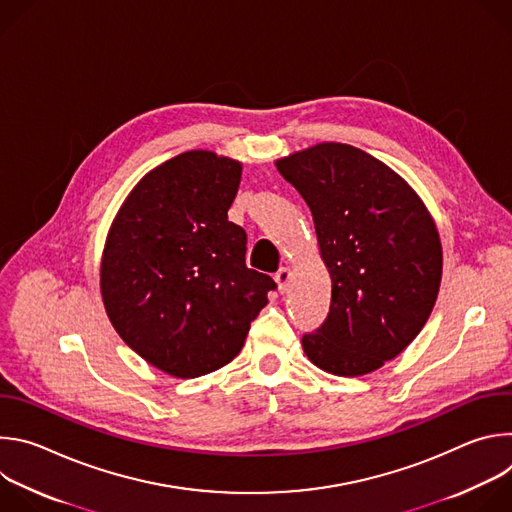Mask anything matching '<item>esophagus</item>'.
Here are the masks:
<instances>
[{
  "mask_svg": "<svg viewBox=\"0 0 512 512\" xmlns=\"http://www.w3.org/2000/svg\"><path fill=\"white\" fill-rule=\"evenodd\" d=\"M289 277H291V273H289V269L287 267H281L277 273H275V281H277V289L283 291L287 289V283H289Z\"/></svg>",
  "mask_w": 512,
  "mask_h": 512,
  "instance_id": "1",
  "label": "esophagus"
}]
</instances>
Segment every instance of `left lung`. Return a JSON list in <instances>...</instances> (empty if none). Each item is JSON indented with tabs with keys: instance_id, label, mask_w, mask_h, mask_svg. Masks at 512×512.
I'll list each match as a JSON object with an SVG mask.
<instances>
[{
	"instance_id": "8db88e82",
	"label": "left lung",
	"mask_w": 512,
	"mask_h": 512,
	"mask_svg": "<svg viewBox=\"0 0 512 512\" xmlns=\"http://www.w3.org/2000/svg\"><path fill=\"white\" fill-rule=\"evenodd\" d=\"M306 200L332 277L326 320L302 336L338 377L367 375L425 326L442 281V245L419 196L377 158L320 143L277 162Z\"/></svg>"
}]
</instances>
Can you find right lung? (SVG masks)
Returning <instances> with one entry per match:
<instances>
[{
	"label": "right lung",
	"instance_id": "obj_1",
	"mask_svg": "<svg viewBox=\"0 0 512 512\" xmlns=\"http://www.w3.org/2000/svg\"><path fill=\"white\" fill-rule=\"evenodd\" d=\"M241 164L180 154L131 190L101 263L107 316L156 369L194 379L243 348L275 281L245 263L247 233L229 221Z\"/></svg>",
	"mask_w": 512,
	"mask_h": 512
}]
</instances>
